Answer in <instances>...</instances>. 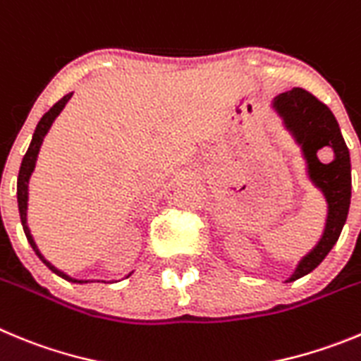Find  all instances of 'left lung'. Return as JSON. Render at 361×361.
I'll return each mask as SVG.
<instances>
[{"mask_svg": "<svg viewBox=\"0 0 361 361\" xmlns=\"http://www.w3.org/2000/svg\"><path fill=\"white\" fill-rule=\"evenodd\" d=\"M281 125L299 147L308 183L326 200V221L319 241L295 264L292 276L284 283L300 279L319 267L338 241L351 206V157L340 132L338 121L327 105L300 87L277 94L270 104ZM331 147L334 159L322 164L318 150Z\"/></svg>", "mask_w": 361, "mask_h": 361, "instance_id": "left-lung-1", "label": "left lung"}]
</instances>
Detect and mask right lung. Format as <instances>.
Masks as SVG:
<instances>
[{
  "mask_svg": "<svg viewBox=\"0 0 361 361\" xmlns=\"http://www.w3.org/2000/svg\"><path fill=\"white\" fill-rule=\"evenodd\" d=\"M71 97H73V92H69V94L62 97L61 100L57 102V104L53 105V107L49 109V111L46 112L44 116H42L41 121H39L37 127H35L34 135H32V141H30V147H28V150H26L25 157H23L21 168H19V175H18V207H19V216H21L23 231H25V234H26V240H28V243L32 245L34 252L39 256V259H41L42 263H44L53 274H57L59 277L69 281V283H87V281H92V279H75V277L68 276L66 272L59 270L55 264L49 263V261L46 259L44 256H42L41 250H39V247H37V243H35L34 236H32V233H30L28 221H26V213H28V183H30V177H32V173H34V170H35V163H37L39 150H41L42 141H44V137H46V134L49 132V128H51L53 121L57 120V116L61 114L62 109L68 105V102L71 100ZM132 274H134V270H132V272H128V276H125V277H130Z\"/></svg>",
  "mask_w": 361,
  "mask_h": 361,
  "instance_id": "add662e5",
  "label": "right lung"
}]
</instances>
